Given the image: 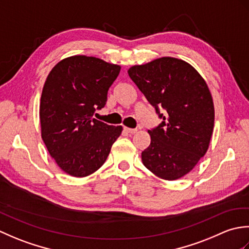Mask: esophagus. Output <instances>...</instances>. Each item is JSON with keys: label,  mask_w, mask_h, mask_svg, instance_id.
<instances>
[{"label": "esophagus", "mask_w": 249, "mask_h": 249, "mask_svg": "<svg viewBox=\"0 0 249 249\" xmlns=\"http://www.w3.org/2000/svg\"><path fill=\"white\" fill-rule=\"evenodd\" d=\"M124 130L126 131V133H128V134H135V133H137V129H135V128H128V127H124Z\"/></svg>", "instance_id": "esophagus-1"}]
</instances>
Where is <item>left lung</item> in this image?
Here are the masks:
<instances>
[{
    "label": "left lung",
    "mask_w": 249,
    "mask_h": 249,
    "mask_svg": "<svg viewBox=\"0 0 249 249\" xmlns=\"http://www.w3.org/2000/svg\"><path fill=\"white\" fill-rule=\"evenodd\" d=\"M128 75L162 120L147 131L151 143L141 153L142 162L160 178L184 177L204 156L212 137L208 86L192 65L169 56L130 67Z\"/></svg>",
    "instance_id": "8db88e82"
}]
</instances>
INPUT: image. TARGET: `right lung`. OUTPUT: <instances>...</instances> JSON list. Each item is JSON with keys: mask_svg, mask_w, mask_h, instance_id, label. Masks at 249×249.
<instances>
[{"mask_svg": "<svg viewBox=\"0 0 249 249\" xmlns=\"http://www.w3.org/2000/svg\"><path fill=\"white\" fill-rule=\"evenodd\" d=\"M120 71L97 57L75 55L57 63L47 77L39 106L41 138L70 176L83 178L98 170L122 133V126L93 119L105 107Z\"/></svg>", "mask_w": 249, "mask_h": 249, "instance_id": "obj_1", "label": "right lung"}]
</instances>
